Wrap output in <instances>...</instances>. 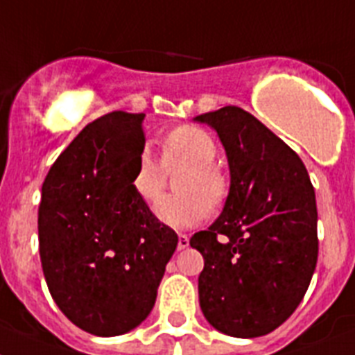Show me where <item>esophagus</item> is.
Masks as SVG:
<instances>
[{
  "mask_svg": "<svg viewBox=\"0 0 355 355\" xmlns=\"http://www.w3.org/2000/svg\"><path fill=\"white\" fill-rule=\"evenodd\" d=\"M178 251H184V249H187L189 247V238L186 236V234H178Z\"/></svg>",
  "mask_w": 355,
  "mask_h": 355,
  "instance_id": "obj_1",
  "label": "esophagus"
}]
</instances>
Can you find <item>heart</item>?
<instances>
[{
  "label": "heart",
  "mask_w": 355,
  "mask_h": 355,
  "mask_svg": "<svg viewBox=\"0 0 355 355\" xmlns=\"http://www.w3.org/2000/svg\"><path fill=\"white\" fill-rule=\"evenodd\" d=\"M216 142L198 126H178L162 142V164L166 169L184 168L177 180L180 195L164 196L155 205V216L169 227L187 229L200 223L207 209H216L227 196V178L213 160ZM148 151L137 159L132 187L142 200L151 204L162 191L166 171Z\"/></svg>",
  "instance_id": "obj_1"
}]
</instances>
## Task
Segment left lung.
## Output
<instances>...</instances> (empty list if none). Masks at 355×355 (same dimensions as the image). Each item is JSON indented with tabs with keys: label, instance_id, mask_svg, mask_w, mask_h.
<instances>
[{
	"label": "left lung",
	"instance_id": "8db88e82",
	"mask_svg": "<svg viewBox=\"0 0 355 355\" xmlns=\"http://www.w3.org/2000/svg\"><path fill=\"white\" fill-rule=\"evenodd\" d=\"M193 121L216 132L231 177L222 214L189 242L204 256L200 309L222 334H269L296 311L314 274V187L302 159L245 110L223 106Z\"/></svg>",
	"mask_w": 355,
	"mask_h": 355
}]
</instances>
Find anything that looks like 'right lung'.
<instances>
[{
    "mask_svg": "<svg viewBox=\"0 0 355 355\" xmlns=\"http://www.w3.org/2000/svg\"><path fill=\"white\" fill-rule=\"evenodd\" d=\"M144 117L112 112L88 124L41 189L40 254L50 294L71 323L103 338L148 318L178 243L132 187Z\"/></svg>",
    "mask_w": 355,
    "mask_h": 355,
    "instance_id": "obj_1",
    "label": "right lung"
}]
</instances>
